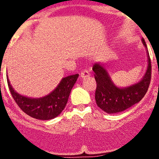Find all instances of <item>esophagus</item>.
<instances>
[{
	"instance_id": "esophagus-1",
	"label": "esophagus",
	"mask_w": 159,
	"mask_h": 159,
	"mask_svg": "<svg viewBox=\"0 0 159 159\" xmlns=\"http://www.w3.org/2000/svg\"><path fill=\"white\" fill-rule=\"evenodd\" d=\"M90 74L89 73V71L88 70H83V71H81V78H88V77H89Z\"/></svg>"
}]
</instances>
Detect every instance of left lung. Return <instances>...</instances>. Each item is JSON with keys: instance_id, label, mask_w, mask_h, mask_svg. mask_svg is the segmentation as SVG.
<instances>
[{"instance_id": "obj_1", "label": "left lung", "mask_w": 159, "mask_h": 159, "mask_svg": "<svg viewBox=\"0 0 159 159\" xmlns=\"http://www.w3.org/2000/svg\"><path fill=\"white\" fill-rule=\"evenodd\" d=\"M142 42L146 50L148 65L143 77L138 82L125 87H119L112 81L106 64L97 63L93 65L92 70L97 83L96 104L106 113L115 114L128 109L139 103L146 94L151 81L152 65L144 38Z\"/></svg>"}]
</instances>
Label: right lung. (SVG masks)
Returning a JSON list of instances; mask_svg holds the SVG:
<instances>
[{
  "label": "right lung",
  "instance_id": "add662e5",
  "mask_svg": "<svg viewBox=\"0 0 159 159\" xmlns=\"http://www.w3.org/2000/svg\"><path fill=\"white\" fill-rule=\"evenodd\" d=\"M79 75L65 77L51 93L41 98H30L19 94L11 84L7 75V84L12 97L20 109L29 116L40 120H50L58 116L65 108L70 91Z\"/></svg>",
  "mask_w": 159,
  "mask_h": 159
}]
</instances>
